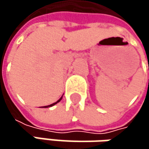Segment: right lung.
<instances>
[{
    "mask_svg": "<svg viewBox=\"0 0 149 149\" xmlns=\"http://www.w3.org/2000/svg\"><path fill=\"white\" fill-rule=\"evenodd\" d=\"M62 97H63V96H62V97H60V98H59V99H58V100L57 102H56V103H53V104H50V105H47V106H44V107H45V108H48V107H52V106H53V105H55V104H58V102H60V100L62 99Z\"/></svg>",
    "mask_w": 149,
    "mask_h": 149,
    "instance_id": "right-lung-1",
    "label": "right lung"
}]
</instances>
